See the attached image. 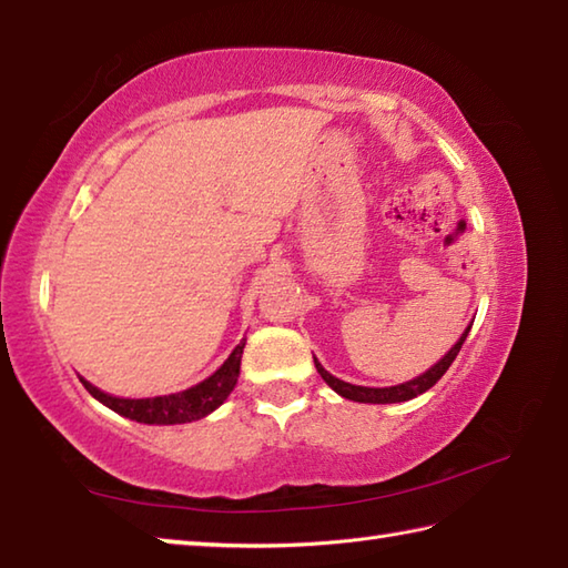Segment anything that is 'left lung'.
<instances>
[{
    "mask_svg": "<svg viewBox=\"0 0 568 568\" xmlns=\"http://www.w3.org/2000/svg\"><path fill=\"white\" fill-rule=\"evenodd\" d=\"M470 326H473V323H470ZM470 326H468L466 331H463L458 343H456L454 348H450L434 367L426 369L424 375L414 377V379H409V382H402V385H395V387H361V385H351V382H343V379H338V377H333V375L328 373V369L316 361V357H314V363H316L318 375H321L323 379H326V385H328L331 389L338 392V395L345 397V399L363 402V404H395V402H407V399H414L416 395H424L426 389H432V387L436 385V382L444 377V373L450 367V363H454L456 355L460 353L463 341L468 338Z\"/></svg>",
    "mask_w": 568,
    "mask_h": 568,
    "instance_id": "left-lung-1",
    "label": "left lung"
}]
</instances>
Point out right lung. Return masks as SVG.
Listing matches in <instances>:
<instances>
[{
	"instance_id": "add662e5",
	"label": "right lung",
	"mask_w": 568,
	"mask_h": 568,
	"mask_svg": "<svg viewBox=\"0 0 568 568\" xmlns=\"http://www.w3.org/2000/svg\"><path fill=\"white\" fill-rule=\"evenodd\" d=\"M242 351H245V338H242L235 351L230 353L227 361L220 365L215 373L176 395H164V397H149V399H122L105 395V392L92 387L88 379L80 377L85 389L98 402L105 404L112 412H118L126 419L139 422V424H189L195 419H203L211 412H215L220 404L227 399L230 392L235 389L237 377H240V361Z\"/></svg>"
}]
</instances>
